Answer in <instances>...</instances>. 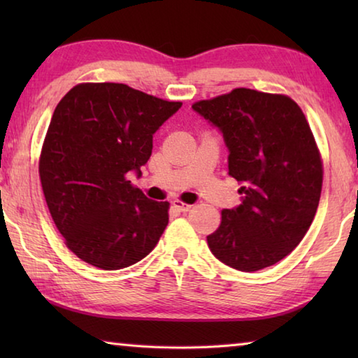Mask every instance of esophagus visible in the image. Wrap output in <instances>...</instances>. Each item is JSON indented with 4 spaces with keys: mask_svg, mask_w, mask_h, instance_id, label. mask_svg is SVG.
<instances>
[{
    "mask_svg": "<svg viewBox=\"0 0 358 358\" xmlns=\"http://www.w3.org/2000/svg\"><path fill=\"white\" fill-rule=\"evenodd\" d=\"M172 205H173V207L177 208V210L183 211V213H185V211H189V210L192 208V205H189V203H185V202H181V201H178V199H177V201H173V202H172Z\"/></svg>",
    "mask_w": 358,
    "mask_h": 358,
    "instance_id": "1",
    "label": "esophagus"
}]
</instances>
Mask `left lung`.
<instances>
[{"mask_svg":"<svg viewBox=\"0 0 358 358\" xmlns=\"http://www.w3.org/2000/svg\"><path fill=\"white\" fill-rule=\"evenodd\" d=\"M192 110L220 129L241 203L222 210L210 251L240 271L275 265L310 229L322 191V162L301 108L287 96L235 88Z\"/></svg>","mask_w":358,"mask_h":358,"instance_id":"obj_1","label":"left lung"}]
</instances>
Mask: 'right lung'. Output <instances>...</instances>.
<instances>
[{
    "label": "right lung",
    "mask_w": 358,
    "mask_h": 358,
    "mask_svg": "<svg viewBox=\"0 0 358 358\" xmlns=\"http://www.w3.org/2000/svg\"><path fill=\"white\" fill-rule=\"evenodd\" d=\"M181 107L124 83H80L59 101L39 161L52 220L78 259L102 270L134 265L153 251L169 202L131 185L153 134Z\"/></svg>",
    "instance_id": "add662e5"
}]
</instances>
